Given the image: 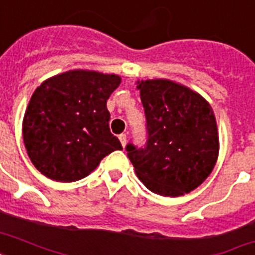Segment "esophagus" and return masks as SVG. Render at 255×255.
<instances>
[{
  "mask_svg": "<svg viewBox=\"0 0 255 255\" xmlns=\"http://www.w3.org/2000/svg\"><path fill=\"white\" fill-rule=\"evenodd\" d=\"M119 140H120V143H122V145H123V148L126 147V144H127V135H126V133L119 135Z\"/></svg>",
  "mask_w": 255,
  "mask_h": 255,
  "instance_id": "1",
  "label": "esophagus"
}]
</instances>
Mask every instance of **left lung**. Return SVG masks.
I'll list each match as a JSON object with an SVG mask.
<instances>
[{"mask_svg": "<svg viewBox=\"0 0 255 255\" xmlns=\"http://www.w3.org/2000/svg\"><path fill=\"white\" fill-rule=\"evenodd\" d=\"M147 120V143L128 144L140 181L165 197L196 189L218 157V131L210 104L193 90L168 79L137 82Z\"/></svg>", "mask_w": 255, "mask_h": 255, "instance_id": "8db88e82", "label": "left lung"}]
</instances>
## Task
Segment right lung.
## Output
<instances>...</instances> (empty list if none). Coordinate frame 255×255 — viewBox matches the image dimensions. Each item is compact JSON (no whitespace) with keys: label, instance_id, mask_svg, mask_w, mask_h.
Wrapping results in <instances>:
<instances>
[{"label":"right lung","instance_id":"add662e5","mask_svg":"<svg viewBox=\"0 0 255 255\" xmlns=\"http://www.w3.org/2000/svg\"><path fill=\"white\" fill-rule=\"evenodd\" d=\"M119 75L70 70L46 79L31 95L22 135L31 163L54 181L81 180L103 157L123 149L110 131L107 99Z\"/></svg>","mask_w":255,"mask_h":255}]
</instances>
